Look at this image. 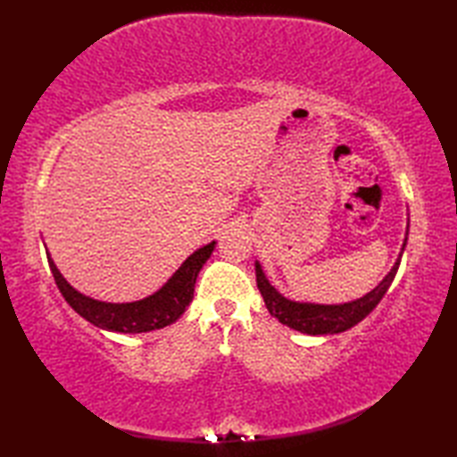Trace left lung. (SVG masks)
Returning <instances> with one entry per match:
<instances>
[{"label": "left lung", "instance_id": "1", "mask_svg": "<svg viewBox=\"0 0 457 457\" xmlns=\"http://www.w3.org/2000/svg\"><path fill=\"white\" fill-rule=\"evenodd\" d=\"M406 239H409V226H406V236H404V244L399 253V259L395 261L389 275H386L381 283L371 290V293H367L365 296L357 300H352V303L314 304V303H295V300H288L269 283L263 269L259 265V261H255L257 288L265 300L269 314L275 316L280 324L296 329V332H303L308 336H326V334L345 332V329L361 322V320L369 312H373V308L381 303V298L385 296V293L389 290L393 283L396 270H399Z\"/></svg>", "mask_w": 457, "mask_h": 457}]
</instances>
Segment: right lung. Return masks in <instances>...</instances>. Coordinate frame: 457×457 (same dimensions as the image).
<instances>
[{"label": "right lung", "instance_id": "right-lung-1", "mask_svg": "<svg viewBox=\"0 0 457 457\" xmlns=\"http://www.w3.org/2000/svg\"><path fill=\"white\" fill-rule=\"evenodd\" d=\"M216 241L200 247L198 251L184 261L167 283H164L157 293L135 300V303H102L86 296L79 290L72 288L66 283V278L56 269L54 261L48 257V267L54 277V283L61 290L64 300L71 304L76 312L90 324L98 326L108 332H121V334H143L153 332V329H161L164 326H170L172 322L184 314L194 298V285L204 263L210 259Z\"/></svg>", "mask_w": 457, "mask_h": 457}]
</instances>
